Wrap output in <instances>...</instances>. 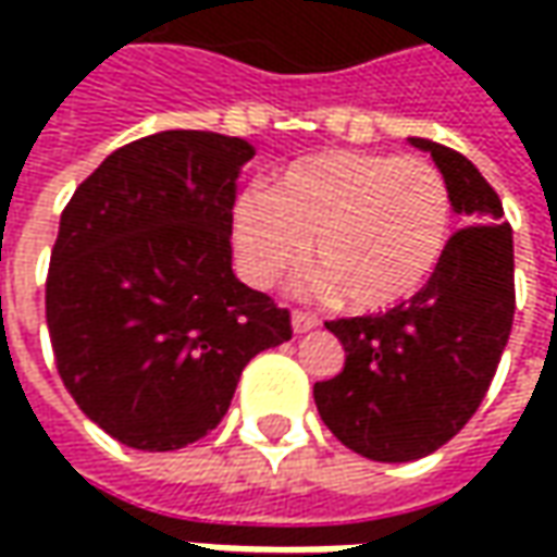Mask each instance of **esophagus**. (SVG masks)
<instances>
[{
	"instance_id": "1",
	"label": "esophagus",
	"mask_w": 557,
	"mask_h": 557,
	"mask_svg": "<svg viewBox=\"0 0 557 557\" xmlns=\"http://www.w3.org/2000/svg\"><path fill=\"white\" fill-rule=\"evenodd\" d=\"M319 325V315L310 310H294L290 312V329H294V334H304L310 332V329H315Z\"/></svg>"
}]
</instances>
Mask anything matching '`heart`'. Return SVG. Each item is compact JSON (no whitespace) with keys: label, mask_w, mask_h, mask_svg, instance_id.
I'll return each mask as SVG.
<instances>
[{"label":"heart","mask_w":557,"mask_h":557,"mask_svg":"<svg viewBox=\"0 0 557 557\" xmlns=\"http://www.w3.org/2000/svg\"><path fill=\"white\" fill-rule=\"evenodd\" d=\"M453 195L437 163L418 154L322 151L294 161L269 191L232 207L238 267L257 288L307 263L354 310L412 300L446 257Z\"/></svg>","instance_id":"heart-1"}]
</instances>
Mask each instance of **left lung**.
Returning <instances> with one entry per match:
<instances>
[{"mask_svg": "<svg viewBox=\"0 0 557 557\" xmlns=\"http://www.w3.org/2000/svg\"><path fill=\"white\" fill-rule=\"evenodd\" d=\"M409 141L431 151L468 225L453 232L412 300L325 322L347 362L315 381V409L334 437L372 461L421 459L456 437L490 391L515 319V245L499 195L459 151Z\"/></svg>", "mask_w": 557, "mask_h": 557, "instance_id": "8db88e82", "label": "left lung"}]
</instances>
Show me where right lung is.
I'll list each match as a JSON object with an SVG mask.
<instances>
[{
    "label": "right lung",
    "instance_id": "obj_1",
    "mask_svg": "<svg viewBox=\"0 0 557 557\" xmlns=\"http://www.w3.org/2000/svg\"><path fill=\"white\" fill-rule=\"evenodd\" d=\"M253 145L166 129L108 154L67 201L46 278L54 366L104 434L145 453L201 440L290 312L232 272V207Z\"/></svg>",
    "mask_w": 557,
    "mask_h": 557
}]
</instances>
